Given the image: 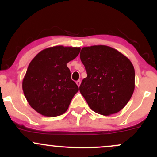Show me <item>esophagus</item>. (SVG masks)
<instances>
[{"label":"esophagus","mask_w":157,"mask_h":157,"mask_svg":"<svg viewBox=\"0 0 157 157\" xmlns=\"http://www.w3.org/2000/svg\"><path fill=\"white\" fill-rule=\"evenodd\" d=\"M76 83H77V86H80V83H81V81H80V80H77V82H76Z\"/></svg>","instance_id":"esophagus-1"}]
</instances>
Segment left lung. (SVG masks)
Wrapping results in <instances>:
<instances>
[{"label": "left lung", "instance_id": "left-lung-1", "mask_svg": "<svg viewBox=\"0 0 157 157\" xmlns=\"http://www.w3.org/2000/svg\"><path fill=\"white\" fill-rule=\"evenodd\" d=\"M80 60L87 77L82 80L80 91L90 109L104 116L121 111L135 88V71L131 60L105 45L82 48Z\"/></svg>", "mask_w": 157, "mask_h": 157}]
</instances>
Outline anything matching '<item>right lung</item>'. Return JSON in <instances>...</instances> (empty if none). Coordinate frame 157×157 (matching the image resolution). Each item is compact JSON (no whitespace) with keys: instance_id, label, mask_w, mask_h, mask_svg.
<instances>
[{"instance_id":"add662e5","label":"right lung","mask_w":157,"mask_h":157,"mask_svg":"<svg viewBox=\"0 0 157 157\" xmlns=\"http://www.w3.org/2000/svg\"><path fill=\"white\" fill-rule=\"evenodd\" d=\"M80 51V47L56 46L40 52L29 65L22 88L30 106L48 117L60 116L67 111L79 91L71 79L67 63Z\"/></svg>"}]
</instances>
